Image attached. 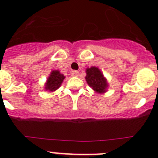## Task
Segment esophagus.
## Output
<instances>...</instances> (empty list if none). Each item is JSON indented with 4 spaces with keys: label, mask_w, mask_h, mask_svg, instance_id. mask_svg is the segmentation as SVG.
<instances>
[{
    "label": "esophagus",
    "mask_w": 158,
    "mask_h": 158,
    "mask_svg": "<svg viewBox=\"0 0 158 158\" xmlns=\"http://www.w3.org/2000/svg\"><path fill=\"white\" fill-rule=\"evenodd\" d=\"M71 74L73 75V76H78V74H79V71H76V70H73V71H72Z\"/></svg>",
    "instance_id": "esophagus-1"
}]
</instances>
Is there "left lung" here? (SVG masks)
<instances>
[{
	"label": "left lung",
	"instance_id": "left-lung-1",
	"mask_svg": "<svg viewBox=\"0 0 158 158\" xmlns=\"http://www.w3.org/2000/svg\"><path fill=\"white\" fill-rule=\"evenodd\" d=\"M87 83L93 90L98 93H102L106 92L108 87L106 79L103 76L102 73L97 67L92 66L86 69V76H85Z\"/></svg>",
	"mask_w": 158,
	"mask_h": 158
}]
</instances>
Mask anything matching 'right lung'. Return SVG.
Segmentation results:
<instances>
[{
    "mask_svg": "<svg viewBox=\"0 0 158 158\" xmlns=\"http://www.w3.org/2000/svg\"><path fill=\"white\" fill-rule=\"evenodd\" d=\"M65 76L61 74L58 70L52 71L51 73L50 76L47 79V83L45 87L46 89L50 91V92L56 90L60 86Z\"/></svg>",
    "mask_w": 158,
    "mask_h": 158,
    "instance_id": "obj_1",
    "label": "right lung"
}]
</instances>
